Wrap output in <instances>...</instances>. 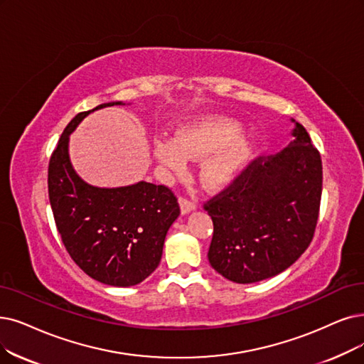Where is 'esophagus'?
I'll use <instances>...</instances> for the list:
<instances>
[{"mask_svg": "<svg viewBox=\"0 0 364 364\" xmlns=\"http://www.w3.org/2000/svg\"><path fill=\"white\" fill-rule=\"evenodd\" d=\"M196 201L194 200H191V198H188V197H181V210H182V213H188V212H191V210H194L196 209Z\"/></svg>", "mask_w": 364, "mask_h": 364, "instance_id": "esophagus-1", "label": "esophagus"}]
</instances>
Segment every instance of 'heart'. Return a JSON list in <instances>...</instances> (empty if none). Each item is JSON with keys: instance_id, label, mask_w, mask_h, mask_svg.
Wrapping results in <instances>:
<instances>
[{"instance_id": "b5f03b06", "label": "heart", "mask_w": 364, "mask_h": 364, "mask_svg": "<svg viewBox=\"0 0 364 364\" xmlns=\"http://www.w3.org/2000/svg\"><path fill=\"white\" fill-rule=\"evenodd\" d=\"M242 136L240 122L215 116L186 127L176 140H158L155 155L166 167L182 171L186 158H203L218 151L203 167L201 178L208 186L220 188L235 179L254 154V141Z\"/></svg>"}]
</instances>
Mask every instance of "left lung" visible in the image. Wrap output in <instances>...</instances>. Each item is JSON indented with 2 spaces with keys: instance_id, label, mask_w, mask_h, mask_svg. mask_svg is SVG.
<instances>
[{
  "instance_id": "1",
  "label": "left lung",
  "mask_w": 364,
  "mask_h": 364,
  "mask_svg": "<svg viewBox=\"0 0 364 364\" xmlns=\"http://www.w3.org/2000/svg\"><path fill=\"white\" fill-rule=\"evenodd\" d=\"M294 140L259 155L203 203L213 223L208 258L224 278L252 284L284 272L308 250L323 191L321 155L299 122Z\"/></svg>"
}]
</instances>
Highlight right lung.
Returning <instances> with one entry per match:
<instances>
[{"instance_id": "right-lung-1", "label": "right lung", "mask_w": 364, "mask_h": 364, "mask_svg": "<svg viewBox=\"0 0 364 364\" xmlns=\"http://www.w3.org/2000/svg\"><path fill=\"white\" fill-rule=\"evenodd\" d=\"M100 105L70 121L48 168L49 200L56 230L73 261L92 279L132 287L158 267L170 225L181 213L171 188L139 182L97 188L83 182L68 159V136Z\"/></svg>"}]
</instances>
